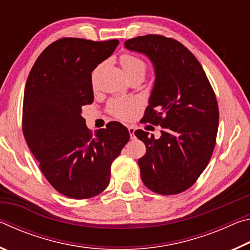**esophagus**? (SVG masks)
<instances>
[{"label":"esophagus","mask_w":250,"mask_h":250,"mask_svg":"<svg viewBox=\"0 0 250 250\" xmlns=\"http://www.w3.org/2000/svg\"><path fill=\"white\" fill-rule=\"evenodd\" d=\"M128 130H129V133H130V138H131V139H134V138H135V137H134V131H135V129L133 128V126H129Z\"/></svg>","instance_id":"1"}]
</instances>
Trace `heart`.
Masks as SVG:
<instances>
[{
    "label": "heart",
    "mask_w": 250,
    "mask_h": 250,
    "mask_svg": "<svg viewBox=\"0 0 250 250\" xmlns=\"http://www.w3.org/2000/svg\"><path fill=\"white\" fill-rule=\"evenodd\" d=\"M120 62L128 78L131 76H141L143 78L146 73V64L140 57L131 54H124L120 57ZM99 67L92 74V83H95ZM139 109V103L133 99H112L108 104V112L117 119L129 120Z\"/></svg>",
    "instance_id": "1"
}]
</instances>
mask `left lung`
Here are the masks:
<instances>
[{
  "label": "left lung",
  "instance_id": "left-lung-1",
  "mask_svg": "<svg viewBox=\"0 0 250 250\" xmlns=\"http://www.w3.org/2000/svg\"><path fill=\"white\" fill-rule=\"evenodd\" d=\"M146 54L155 83L143 122L161 125V137L137 130L146 153L138 160L142 182L152 192L175 195L195 183L213 154L218 130L216 96L196 57L183 44L162 35L125 42Z\"/></svg>",
  "mask_w": 250,
  "mask_h": 250
}]
</instances>
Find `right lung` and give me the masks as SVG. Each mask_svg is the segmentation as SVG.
Segmentation results:
<instances>
[{
	"instance_id": "obj_1",
	"label": "right lung",
	"mask_w": 250,
	"mask_h": 250,
	"mask_svg": "<svg viewBox=\"0 0 250 250\" xmlns=\"http://www.w3.org/2000/svg\"><path fill=\"white\" fill-rule=\"evenodd\" d=\"M118 44V40H57L36 59L25 86V140L50 185L75 200L108 188L111 164L130 139L120 122L92 133L82 117L83 105L94 101L91 73Z\"/></svg>"
}]
</instances>
